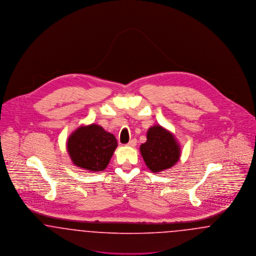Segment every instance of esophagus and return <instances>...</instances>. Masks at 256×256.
<instances>
[{
	"mask_svg": "<svg viewBox=\"0 0 256 256\" xmlns=\"http://www.w3.org/2000/svg\"><path fill=\"white\" fill-rule=\"evenodd\" d=\"M136 143H137V141H136V139H132V140H130L126 146H136Z\"/></svg>",
	"mask_w": 256,
	"mask_h": 256,
	"instance_id": "1",
	"label": "esophagus"
}]
</instances>
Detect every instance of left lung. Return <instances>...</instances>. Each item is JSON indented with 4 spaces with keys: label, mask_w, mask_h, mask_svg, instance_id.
<instances>
[{
    "label": "left lung",
    "mask_w": 256,
    "mask_h": 256,
    "mask_svg": "<svg viewBox=\"0 0 256 256\" xmlns=\"http://www.w3.org/2000/svg\"><path fill=\"white\" fill-rule=\"evenodd\" d=\"M146 167L152 172L172 168L180 158V146L170 130L156 124L146 132V141L140 146Z\"/></svg>",
    "instance_id": "8db88e82"
}]
</instances>
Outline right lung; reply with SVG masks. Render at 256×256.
Wrapping results in <instances>:
<instances>
[{"label":"right lung","mask_w":256,"mask_h":256,"mask_svg":"<svg viewBox=\"0 0 256 256\" xmlns=\"http://www.w3.org/2000/svg\"><path fill=\"white\" fill-rule=\"evenodd\" d=\"M118 146L115 136L102 126H80L67 139L66 148L74 165L88 172H102Z\"/></svg>","instance_id":"add662e5"}]
</instances>
